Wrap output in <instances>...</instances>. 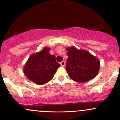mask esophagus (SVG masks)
Wrapping results in <instances>:
<instances>
[{"instance_id":"esophagus-1","label":"esophagus","mask_w":120,"mask_h":120,"mask_svg":"<svg viewBox=\"0 0 120 120\" xmlns=\"http://www.w3.org/2000/svg\"><path fill=\"white\" fill-rule=\"evenodd\" d=\"M60 64H61V66L64 67V66H65V64H66V62H65L64 61H62L61 63H60Z\"/></svg>"}]
</instances>
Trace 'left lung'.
Wrapping results in <instances>:
<instances>
[{
  "label": "left lung",
  "instance_id": "left-lung-1",
  "mask_svg": "<svg viewBox=\"0 0 120 120\" xmlns=\"http://www.w3.org/2000/svg\"><path fill=\"white\" fill-rule=\"evenodd\" d=\"M68 59L66 70L69 77L75 81L85 82L95 78L100 68V61L90 53L67 48Z\"/></svg>",
  "mask_w": 120,
  "mask_h": 120
}]
</instances>
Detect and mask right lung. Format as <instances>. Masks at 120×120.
Listing matches in <instances>:
<instances>
[{
  "label": "right lung",
  "instance_id": "obj_1",
  "mask_svg": "<svg viewBox=\"0 0 120 120\" xmlns=\"http://www.w3.org/2000/svg\"><path fill=\"white\" fill-rule=\"evenodd\" d=\"M50 49L45 48L42 51L32 54L24 68L26 77L38 85H42L51 80L61 65L56 61V57L49 53Z\"/></svg>",
  "mask_w": 120,
  "mask_h": 120
}]
</instances>
